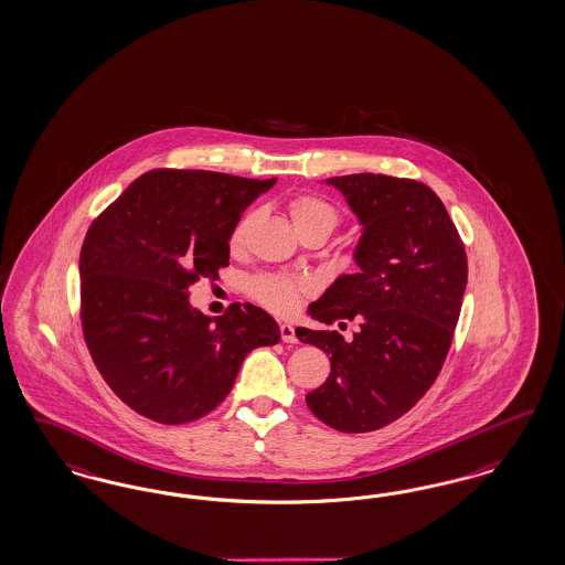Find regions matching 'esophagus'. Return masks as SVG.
I'll list each match as a JSON object with an SVG mask.
<instances>
[{"instance_id": "1", "label": "esophagus", "mask_w": 565, "mask_h": 565, "mask_svg": "<svg viewBox=\"0 0 565 565\" xmlns=\"http://www.w3.org/2000/svg\"><path fill=\"white\" fill-rule=\"evenodd\" d=\"M279 333H281V340L288 342V344H296L298 342V335L290 323H279Z\"/></svg>"}]
</instances>
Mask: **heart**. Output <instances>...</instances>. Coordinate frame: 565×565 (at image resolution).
Returning a JSON list of instances; mask_svg holds the SVG:
<instances>
[{
	"instance_id": "b5f03b06",
	"label": "heart",
	"mask_w": 565,
	"mask_h": 565,
	"mask_svg": "<svg viewBox=\"0 0 565 565\" xmlns=\"http://www.w3.org/2000/svg\"><path fill=\"white\" fill-rule=\"evenodd\" d=\"M288 211H290L294 227L298 234L315 230V232L330 235L340 223L338 211L331 206L330 202H326L323 198H317V195H294L292 200L288 202ZM250 223H253V213L244 214L235 223L234 232L230 235V248L235 253L244 248ZM248 290L254 300L260 302L263 307H267L269 311L290 315L300 307L305 294L309 292V286L305 281L292 279V277L260 273L250 279Z\"/></svg>"
}]
</instances>
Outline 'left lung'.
<instances>
[{
  "instance_id": "8db88e82",
  "label": "left lung",
  "mask_w": 565,
  "mask_h": 565,
  "mask_svg": "<svg viewBox=\"0 0 565 565\" xmlns=\"http://www.w3.org/2000/svg\"><path fill=\"white\" fill-rule=\"evenodd\" d=\"M363 225L359 273L340 275L309 305L315 321L342 330L298 328L300 342L330 354L331 373L307 394L330 428H384L428 392L447 359L467 286V254L443 200L398 177H331Z\"/></svg>"
}]
</instances>
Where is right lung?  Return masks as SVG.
Segmentation results:
<instances>
[{"instance_id":"obj_1","label":"right lung","mask_w":565,"mask_h":565,"mask_svg":"<svg viewBox=\"0 0 565 565\" xmlns=\"http://www.w3.org/2000/svg\"><path fill=\"white\" fill-rule=\"evenodd\" d=\"M277 179L156 169L137 177L87 230L81 323L102 377L158 424H188L218 407L256 347L279 342L269 312L232 305L209 317L190 305L200 277L230 265V235Z\"/></svg>"}]
</instances>
